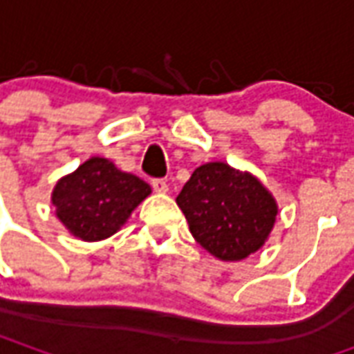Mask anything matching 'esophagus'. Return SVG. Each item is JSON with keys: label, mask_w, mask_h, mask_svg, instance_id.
Wrapping results in <instances>:
<instances>
[{"label": "esophagus", "mask_w": 354, "mask_h": 354, "mask_svg": "<svg viewBox=\"0 0 354 354\" xmlns=\"http://www.w3.org/2000/svg\"><path fill=\"white\" fill-rule=\"evenodd\" d=\"M151 187H153V192H157V193L169 192V184H167L162 178H155V180H151Z\"/></svg>", "instance_id": "1"}]
</instances>
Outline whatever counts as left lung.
I'll return each instance as SVG.
<instances>
[{
	"label": "left lung",
	"instance_id": "1",
	"mask_svg": "<svg viewBox=\"0 0 354 354\" xmlns=\"http://www.w3.org/2000/svg\"><path fill=\"white\" fill-rule=\"evenodd\" d=\"M176 203L195 241L225 261L256 252L273 230L277 216L274 199L266 187L225 162L195 169Z\"/></svg>",
	"mask_w": 354,
	"mask_h": 354
}]
</instances>
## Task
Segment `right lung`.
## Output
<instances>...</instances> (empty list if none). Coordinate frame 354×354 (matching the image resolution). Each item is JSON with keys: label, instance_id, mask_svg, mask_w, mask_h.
<instances>
[{"label": "right lung", "instance_id": "right-lung-1", "mask_svg": "<svg viewBox=\"0 0 354 354\" xmlns=\"http://www.w3.org/2000/svg\"><path fill=\"white\" fill-rule=\"evenodd\" d=\"M149 193L144 180L121 172L108 159L93 157L58 182L53 205L75 237L102 241L113 235Z\"/></svg>", "mask_w": 354, "mask_h": 354}]
</instances>
